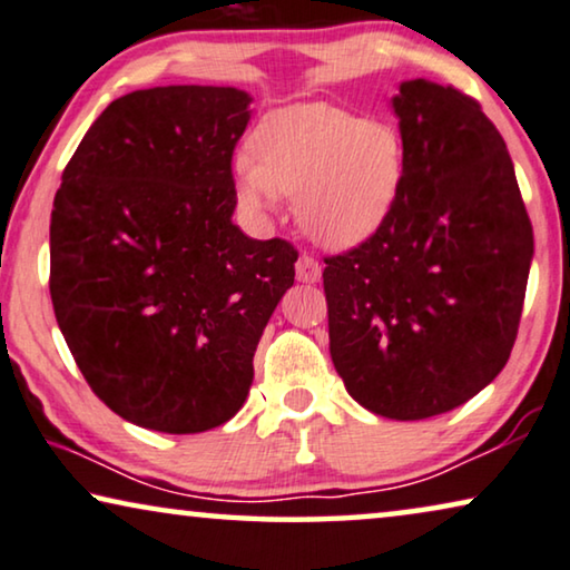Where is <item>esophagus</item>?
I'll list each match as a JSON object with an SVG mask.
<instances>
[{
    "mask_svg": "<svg viewBox=\"0 0 570 570\" xmlns=\"http://www.w3.org/2000/svg\"><path fill=\"white\" fill-rule=\"evenodd\" d=\"M320 263L312 258V255H299V261H296V282L302 284H317L320 282Z\"/></svg>",
    "mask_w": 570,
    "mask_h": 570,
    "instance_id": "1",
    "label": "esophagus"
}]
</instances>
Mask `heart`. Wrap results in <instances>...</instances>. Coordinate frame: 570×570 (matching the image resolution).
Masks as SVG:
<instances>
[{"label":"heart","mask_w":570,"mask_h":570,"mask_svg":"<svg viewBox=\"0 0 570 570\" xmlns=\"http://www.w3.org/2000/svg\"><path fill=\"white\" fill-rule=\"evenodd\" d=\"M237 159L239 198L266 214L294 196L302 229L325 247H356L387 222L405 178V141L392 124L299 102L271 110Z\"/></svg>","instance_id":"heart-1"}]
</instances>
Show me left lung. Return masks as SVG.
Instances as JSON below:
<instances>
[{"label":"left lung","instance_id":"left-lung-1","mask_svg":"<svg viewBox=\"0 0 570 570\" xmlns=\"http://www.w3.org/2000/svg\"><path fill=\"white\" fill-rule=\"evenodd\" d=\"M405 178L387 222L325 258L331 356L366 411L421 421L468 403L514 348L534 255L507 141L429 79L392 98Z\"/></svg>","mask_w":570,"mask_h":570}]
</instances>
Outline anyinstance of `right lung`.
Returning a JSON list of instances; mask_svg holds the SVG:
<instances>
[{"label": "right lung", "mask_w": 570, "mask_h": 570, "mask_svg": "<svg viewBox=\"0 0 570 570\" xmlns=\"http://www.w3.org/2000/svg\"><path fill=\"white\" fill-rule=\"evenodd\" d=\"M250 102L212 85L128 92L90 126L56 190V323L95 395L141 429L227 423L294 284V245L232 222V151Z\"/></svg>", "instance_id": "obj_1"}]
</instances>
